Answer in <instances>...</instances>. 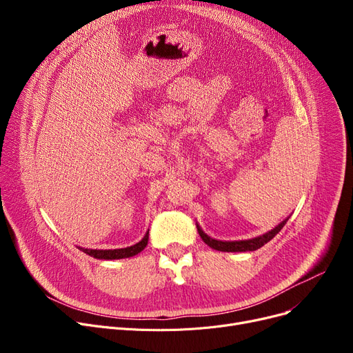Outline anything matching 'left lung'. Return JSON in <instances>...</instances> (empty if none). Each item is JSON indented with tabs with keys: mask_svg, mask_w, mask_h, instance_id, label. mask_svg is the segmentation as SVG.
<instances>
[{
	"mask_svg": "<svg viewBox=\"0 0 353 353\" xmlns=\"http://www.w3.org/2000/svg\"><path fill=\"white\" fill-rule=\"evenodd\" d=\"M289 219L283 220L281 225H277L274 229H272L270 232H268L266 234H262L254 239H249V240H239V242H221V240H216L209 237L205 232H203L199 226H197V232L200 234V237L203 239L208 246H210L214 250H220V252H248V250H256L259 248H262L263 245H266L269 240H272L277 233H279L283 226L286 225V221Z\"/></svg>",
	"mask_w": 353,
	"mask_h": 353,
	"instance_id": "8db88e82",
	"label": "left lung"
}]
</instances>
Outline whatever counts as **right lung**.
<instances>
[{
	"mask_svg": "<svg viewBox=\"0 0 353 353\" xmlns=\"http://www.w3.org/2000/svg\"><path fill=\"white\" fill-rule=\"evenodd\" d=\"M148 242V232L145 233V236L140 240L139 243L130 246V248H124V249H114V250H92V249H84V248H79L80 250H83L84 253H87L88 256H92L96 259H107V261H111V259H124V257H132L137 253H140Z\"/></svg>",
	"mask_w": 353,
	"mask_h": 353,
	"instance_id": "add662e5",
	"label": "right lung"
}]
</instances>
